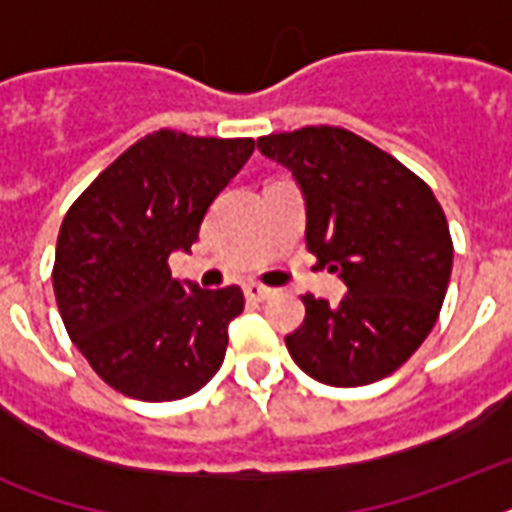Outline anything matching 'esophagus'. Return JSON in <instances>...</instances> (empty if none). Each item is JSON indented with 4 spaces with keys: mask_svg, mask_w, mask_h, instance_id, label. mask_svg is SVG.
Returning a JSON list of instances; mask_svg holds the SVG:
<instances>
[{
    "mask_svg": "<svg viewBox=\"0 0 512 512\" xmlns=\"http://www.w3.org/2000/svg\"><path fill=\"white\" fill-rule=\"evenodd\" d=\"M244 295H247V300H255V303H263V300H268V297H273V289L263 287V284H247L244 287Z\"/></svg>",
    "mask_w": 512,
    "mask_h": 512,
    "instance_id": "34e87169",
    "label": "esophagus"
}]
</instances>
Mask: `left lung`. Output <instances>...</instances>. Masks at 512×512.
Segmentation results:
<instances>
[{
    "mask_svg": "<svg viewBox=\"0 0 512 512\" xmlns=\"http://www.w3.org/2000/svg\"><path fill=\"white\" fill-rule=\"evenodd\" d=\"M305 196V244L340 273L337 305L303 295L289 356L313 380L358 388L388 377L436 324L452 276V236L425 180L342 127L257 138Z\"/></svg>",
    "mask_w": 512,
    "mask_h": 512,
    "instance_id": "left-lung-1",
    "label": "left lung"
}]
</instances>
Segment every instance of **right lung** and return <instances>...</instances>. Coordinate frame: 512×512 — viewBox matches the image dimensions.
<instances>
[{"label": "right lung", "instance_id": "add662e5", "mask_svg": "<svg viewBox=\"0 0 512 512\" xmlns=\"http://www.w3.org/2000/svg\"><path fill=\"white\" fill-rule=\"evenodd\" d=\"M255 151L252 138L159 130L108 164L63 217L52 289L68 337L103 382L138 401L204 388L244 311L239 287L172 279L201 220Z\"/></svg>", "mask_w": 512, "mask_h": 512}]
</instances>
